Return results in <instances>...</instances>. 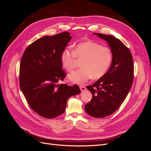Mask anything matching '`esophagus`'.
I'll return each instance as SVG.
<instances>
[{
	"label": "esophagus",
	"instance_id": "esophagus-1",
	"mask_svg": "<svg viewBox=\"0 0 151 151\" xmlns=\"http://www.w3.org/2000/svg\"><path fill=\"white\" fill-rule=\"evenodd\" d=\"M80 89L81 91H84L86 89V88L84 86H80Z\"/></svg>",
	"mask_w": 151,
	"mask_h": 151
}]
</instances>
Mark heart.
<instances>
[{
	"instance_id": "obj_1",
	"label": "heart",
	"mask_w": 151,
	"mask_h": 151,
	"mask_svg": "<svg viewBox=\"0 0 151 151\" xmlns=\"http://www.w3.org/2000/svg\"><path fill=\"white\" fill-rule=\"evenodd\" d=\"M77 60H83L81 63L82 68L71 73L68 79L74 83L83 84L92 77L99 79L106 74L111 66L113 55L108 47L88 41L77 44L74 50L65 48L61 53L62 66L68 72L76 67Z\"/></svg>"
}]
</instances>
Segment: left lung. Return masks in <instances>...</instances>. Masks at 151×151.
Here are the masks:
<instances>
[{"mask_svg":"<svg viewBox=\"0 0 151 151\" xmlns=\"http://www.w3.org/2000/svg\"><path fill=\"white\" fill-rule=\"evenodd\" d=\"M94 35L106 40L110 47L113 60L108 72L92 86H86L93 94L85 105V111L94 118L111 115L120 108L131 88L134 80V62L129 49L111 35Z\"/></svg>","mask_w":151,"mask_h":151,"instance_id":"left-lung-1","label":"left lung"}]
</instances>
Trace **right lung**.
Instances as JSON below:
<instances>
[{"mask_svg": "<svg viewBox=\"0 0 151 151\" xmlns=\"http://www.w3.org/2000/svg\"><path fill=\"white\" fill-rule=\"evenodd\" d=\"M71 40L68 32L45 36L27 47L19 67V84L33 110L45 118L64 113L67 99L81 93L79 86L57 84L66 77L61 53Z\"/></svg>", "mask_w": 151, "mask_h": 151, "instance_id": "1", "label": "right lung"}]
</instances>
